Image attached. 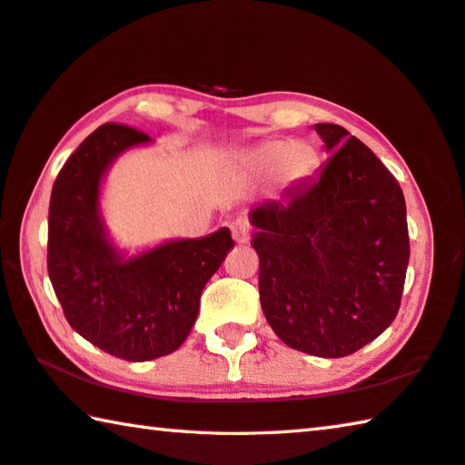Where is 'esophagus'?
<instances>
[{
  "label": "esophagus",
  "instance_id": "34e87169",
  "mask_svg": "<svg viewBox=\"0 0 465 465\" xmlns=\"http://www.w3.org/2000/svg\"><path fill=\"white\" fill-rule=\"evenodd\" d=\"M230 230H232L233 240L238 243H246L250 240V223L246 219H235V222H232Z\"/></svg>",
  "mask_w": 465,
  "mask_h": 465
}]
</instances>
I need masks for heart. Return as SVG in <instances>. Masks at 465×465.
Returning <instances> with one entry per match:
<instances>
[{"label":"heart","instance_id":"obj_1","mask_svg":"<svg viewBox=\"0 0 465 465\" xmlns=\"http://www.w3.org/2000/svg\"><path fill=\"white\" fill-rule=\"evenodd\" d=\"M240 166L252 176L277 174L281 184H295L308 178L318 166V152L305 141H264L240 153Z\"/></svg>","mask_w":465,"mask_h":465}]
</instances>
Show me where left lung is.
<instances>
[{
	"instance_id": "obj_1",
	"label": "left lung",
	"mask_w": 465,
	"mask_h": 465,
	"mask_svg": "<svg viewBox=\"0 0 465 465\" xmlns=\"http://www.w3.org/2000/svg\"><path fill=\"white\" fill-rule=\"evenodd\" d=\"M324 166L281 201L250 209L264 318L282 342L338 359L375 341L400 310L411 243L406 201L377 155L341 124H313Z\"/></svg>"
}]
</instances>
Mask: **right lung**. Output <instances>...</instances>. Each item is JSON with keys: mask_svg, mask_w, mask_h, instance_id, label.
<instances>
[{"mask_svg": "<svg viewBox=\"0 0 465 465\" xmlns=\"http://www.w3.org/2000/svg\"><path fill=\"white\" fill-rule=\"evenodd\" d=\"M152 143L124 124H102L61 168L49 204L46 264L63 313L85 341L133 363L180 349L199 316L204 285L233 248L227 227L135 254L116 246L102 186L124 152Z\"/></svg>", "mask_w": 465, "mask_h": 465, "instance_id": "right-lung-1", "label": "right lung"}]
</instances>
